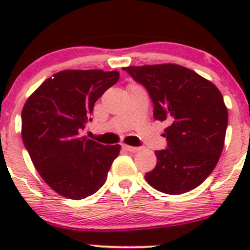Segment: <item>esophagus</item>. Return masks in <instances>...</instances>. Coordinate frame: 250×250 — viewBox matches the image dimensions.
<instances>
[{
    "instance_id": "1",
    "label": "esophagus",
    "mask_w": 250,
    "mask_h": 250,
    "mask_svg": "<svg viewBox=\"0 0 250 250\" xmlns=\"http://www.w3.org/2000/svg\"><path fill=\"white\" fill-rule=\"evenodd\" d=\"M123 148L128 152H137V151H140V147H135V146H129V145H123Z\"/></svg>"
}]
</instances>
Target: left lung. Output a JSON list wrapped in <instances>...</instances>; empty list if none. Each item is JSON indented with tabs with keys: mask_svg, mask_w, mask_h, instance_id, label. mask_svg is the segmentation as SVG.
Instances as JSON below:
<instances>
[{
	"mask_svg": "<svg viewBox=\"0 0 250 250\" xmlns=\"http://www.w3.org/2000/svg\"><path fill=\"white\" fill-rule=\"evenodd\" d=\"M153 103V117L168 121L167 148L156 151L157 165L145 174L148 185L168 195L188 192L215 168L225 143L228 107L220 90L176 64L128 66Z\"/></svg>",
	"mask_w": 250,
	"mask_h": 250,
	"instance_id": "8db88e82",
	"label": "left lung"
}]
</instances>
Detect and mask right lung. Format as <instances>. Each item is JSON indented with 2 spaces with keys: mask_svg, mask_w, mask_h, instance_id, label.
Returning <instances> with one entry per match:
<instances>
[{
  "mask_svg": "<svg viewBox=\"0 0 250 250\" xmlns=\"http://www.w3.org/2000/svg\"><path fill=\"white\" fill-rule=\"evenodd\" d=\"M120 78L117 71L64 70L47 78L21 111V138L40 175L71 200L97 192L106 181L120 145L82 137L95 102Z\"/></svg>",
  "mask_w": 250,
  "mask_h": 250,
  "instance_id": "1",
  "label": "right lung"
}]
</instances>
